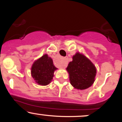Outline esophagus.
<instances>
[{
	"instance_id": "esophagus-1",
	"label": "esophagus",
	"mask_w": 122,
	"mask_h": 122,
	"mask_svg": "<svg viewBox=\"0 0 122 122\" xmlns=\"http://www.w3.org/2000/svg\"><path fill=\"white\" fill-rule=\"evenodd\" d=\"M68 57H65L64 58V62L62 63V68H65L68 65Z\"/></svg>"
}]
</instances>
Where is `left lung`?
<instances>
[{"label":"left lung","mask_w":122,"mask_h":122,"mask_svg":"<svg viewBox=\"0 0 122 122\" xmlns=\"http://www.w3.org/2000/svg\"><path fill=\"white\" fill-rule=\"evenodd\" d=\"M69 74L71 85L77 89L90 87L95 81L96 70L95 65L86 57L80 53L73 56L66 68Z\"/></svg>","instance_id":"left-lung-1"}]
</instances>
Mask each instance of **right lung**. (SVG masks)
Listing matches in <instances>:
<instances>
[{"label": "right lung", "instance_id": "right-lung-1", "mask_svg": "<svg viewBox=\"0 0 122 122\" xmlns=\"http://www.w3.org/2000/svg\"><path fill=\"white\" fill-rule=\"evenodd\" d=\"M56 69L52 59L47 54H45L33 64L31 76L38 84L46 85L51 82L54 71Z\"/></svg>", "mask_w": 122, "mask_h": 122}]
</instances>
